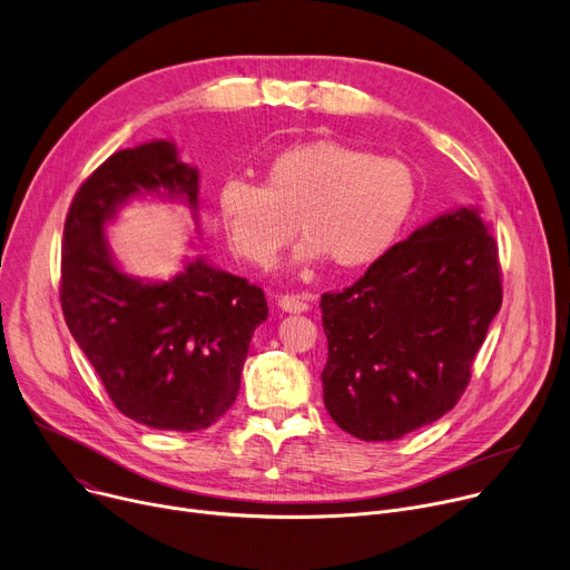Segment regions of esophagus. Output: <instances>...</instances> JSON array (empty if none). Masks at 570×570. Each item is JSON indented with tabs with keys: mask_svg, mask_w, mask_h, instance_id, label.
<instances>
[{
	"mask_svg": "<svg viewBox=\"0 0 570 570\" xmlns=\"http://www.w3.org/2000/svg\"><path fill=\"white\" fill-rule=\"evenodd\" d=\"M277 305L286 314H302V312L309 309V299L302 297V295H282L277 299Z\"/></svg>",
	"mask_w": 570,
	"mask_h": 570,
	"instance_id": "1",
	"label": "esophagus"
}]
</instances>
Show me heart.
Segmentation results:
<instances>
[{
    "label": "heart",
    "instance_id": "obj_1",
    "mask_svg": "<svg viewBox=\"0 0 570 570\" xmlns=\"http://www.w3.org/2000/svg\"><path fill=\"white\" fill-rule=\"evenodd\" d=\"M420 195L412 167L364 148L318 139L297 144L265 169V187L226 180L217 210L234 249L271 268L293 238V263L327 258L336 271H360L383 258L401 236Z\"/></svg>",
    "mask_w": 570,
    "mask_h": 570
}]
</instances>
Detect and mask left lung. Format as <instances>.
I'll return each mask as SVG.
<instances>
[{"instance_id":"1","label":"left lung","mask_w":570,"mask_h":570,"mask_svg":"<svg viewBox=\"0 0 570 570\" xmlns=\"http://www.w3.org/2000/svg\"><path fill=\"white\" fill-rule=\"evenodd\" d=\"M502 307L498 245L476 206L440 213L321 297L332 420L364 442L399 440L456 405Z\"/></svg>"}]
</instances>
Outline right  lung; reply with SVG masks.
Returning <instances> with one entry per match:
<instances>
[{"instance_id":"right-lung-1","label":"right lung","mask_w":570,"mask_h":570,"mask_svg":"<svg viewBox=\"0 0 570 570\" xmlns=\"http://www.w3.org/2000/svg\"><path fill=\"white\" fill-rule=\"evenodd\" d=\"M132 202L183 204L199 234V169L171 139L107 158L78 189L61 252L66 325L126 416L158 431L213 426L240 390L254 330L268 302L204 256H185L169 279L124 268L107 229ZM195 249V243H189Z\"/></svg>"}]
</instances>
